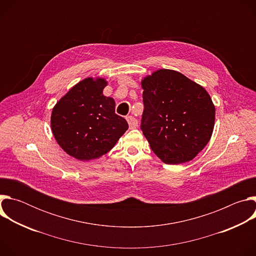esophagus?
Masks as SVG:
<instances>
[{
    "label": "esophagus",
    "instance_id": "1",
    "mask_svg": "<svg viewBox=\"0 0 256 256\" xmlns=\"http://www.w3.org/2000/svg\"><path fill=\"white\" fill-rule=\"evenodd\" d=\"M126 120L128 122V126H130V128L132 130V128H136L138 126V120L134 118V116H128L126 118Z\"/></svg>",
    "mask_w": 256,
    "mask_h": 256
}]
</instances>
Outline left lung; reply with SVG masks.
I'll return each mask as SVG.
<instances>
[{"mask_svg":"<svg viewBox=\"0 0 256 256\" xmlns=\"http://www.w3.org/2000/svg\"><path fill=\"white\" fill-rule=\"evenodd\" d=\"M140 128L166 164L192 160L210 140L216 109L206 89L179 72L161 68L142 80Z\"/></svg>","mask_w":256,"mask_h":256,"instance_id":"left-lung-1","label":"left lung"}]
</instances>
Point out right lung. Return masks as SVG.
<instances>
[{
    "label": "right lung",
    "instance_id": "add662e5",
    "mask_svg": "<svg viewBox=\"0 0 256 256\" xmlns=\"http://www.w3.org/2000/svg\"><path fill=\"white\" fill-rule=\"evenodd\" d=\"M103 78H86L62 96L52 108L50 126L60 148L81 161L110 151L128 128L116 114L114 98L103 95Z\"/></svg>",
    "mask_w": 256,
    "mask_h": 256
}]
</instances>
